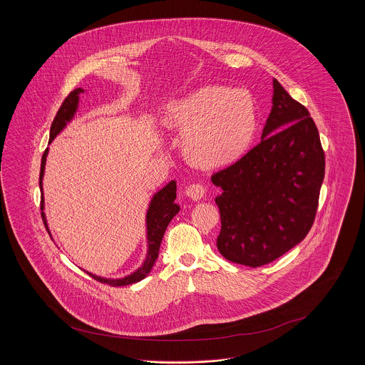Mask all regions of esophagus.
<instances>
[{"instance_id":"obj_1","label":"esophagus","mask_w":365,"mask_h":365,"mask_svg":"<svg viewBox=\"0 0 365 365\" xmlns=\"http://www.w3.org/2000/svg\"><path fill=\"white\" fill-rule=\"evenodd\" d=\"M205 194H207V190H205V187L201 185V184H192V185H190V187L185 190V195H187L188 198H191L192 201H200V200H202V198L205 197Z\"/></svg>"}]
</instances>
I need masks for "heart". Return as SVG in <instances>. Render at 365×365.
Returning <instances> with one entry per match:
<instances>
[{
  "mask_svg": "<svg viewBox=\"0 0 365 365\" xmlns=\"http://www.w3.org/2000/svg\"><path fill=\"white\" fill-rule=\"evenodd\" d=\"M163 126L181 138V152L197 167L215 170L235 164L249 150L257 116L242 90L209 84L167 105Z\"/></svg>",
  "mask_w": 365,
  "mask_h": 365,
  "instance_id": "heart-1",
  "label": "heart"
}]
</instances>
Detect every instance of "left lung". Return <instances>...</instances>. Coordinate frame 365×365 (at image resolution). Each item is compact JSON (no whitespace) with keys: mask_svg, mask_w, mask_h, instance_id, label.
<instances>
[{"mask_svg":"<svg viewBox=\"0 0 365 365\" xmlns=\"http://www.w3.org/2000/svg\"><path fill=\"white\" fill-rule=\"evenodd\" d=\"M272 108L261 142L212 175L222 188L219 253L260 267L277 260L312 227L324 178V153L309 110L272 80Z\"/></svg>","mask_w":365,"mask_h":365,"instance_id":"left-lung-1","label":"left lung"}]
</instances>
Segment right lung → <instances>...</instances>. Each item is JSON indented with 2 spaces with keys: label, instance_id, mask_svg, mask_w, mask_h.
Masks as SVG:
<instances>
[{
  "label": "right lung",
  "instance_id": "right-lung-1",
  "mask_svg": "<svg viewBox=\"0 0 365 365\" xmlns=\"http://www.w3.org/2000/svg\"><path fill=\"white\" fill-rule=\"evenodd\" d=\"M84 93L83 88H76L74 91H71L68 94V97L64 100V103L60 106L56 118L53 119L52 126H51V139H49V145L52 143L53 139L61 133V130L67 126L68 122L73 120L77 109H78V101H80V94ZM49 153V149L45 150L43 156H42V164H41V177H39V187H41V210H42V219L43 223L51 235L49 226H48V220H46V215H45V197H43V175H45V165H46V157ZM177 184L175 181H170L167 185H164L160 191H157L156 194L152 197V201L149 204V208L146 212V240H148V253H146V259L143 261V264L136 268L133 272L120 277V278H105L96 275L93 272H88L94 279L101 281L105 284H109L112 287H123V285H130L135 282L142 281L143 278H146L149 275V272L152 271L157 257H158V250H160V245L164 236V232L168 226V223L171 222V219L178 213L180 207L178 204H175V197H177ZM52 236V235H51Z\"/></svg>",
  "mask_w": 365,
  "mask_h": 365
}]
</instances>
